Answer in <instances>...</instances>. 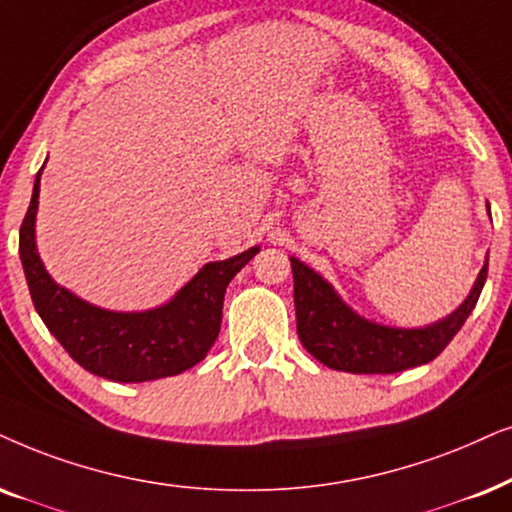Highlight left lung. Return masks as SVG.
<instances>
[{
  "label": "left lung",
  "instance_id": "8db88e82",
  "mask_svg": "<svg viewBox=\"0 0 512 512\" xmlns=\"http://www.w3.org/2000/svg\"><path fill=\"white\" fill-rule=\"evenodd\" d=\"M289 261L294 270L296 329L303 348L329 369L348 374H397L435 360L473 313L489 265V258H484L473 289L454 313L426 327L404 329L357 315L320 272L294 256Z\"/></svg>",
  "mask_w": 512,
  "mask_h": 512
}]
</instances>
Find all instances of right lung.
Wrapping results in <instances>:
<instances>
[{"instance_id": "add662e5", "label": "right lung", "mask_w": 512, "mask_h": 512, "mask_svg": "<svg viewBox=\"0 0 512 512\" xmlns=\"http://www.w3.org/2000/svg\"><path fill=\"white\" fill-rule=\"evenodd\" d=\"M42 169L35 178L28 214L21 225L18 254L32 303L46 329L79 367L117 383L176 376L202 362L221 331L225 289L261 247L207 263L171 301L152 310L117 313L98 308L53 282L39 258L35 221Z\"/></svg>"}]
</instances>
